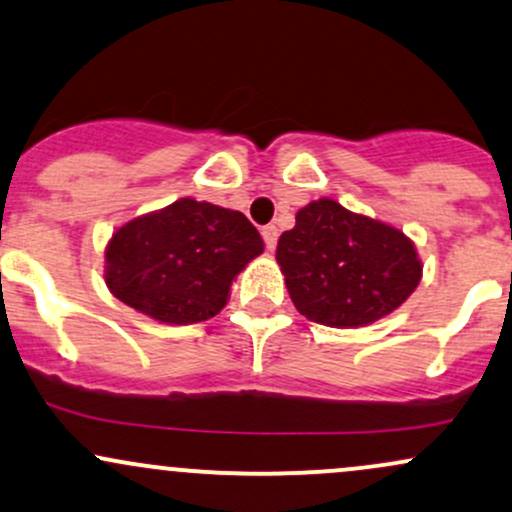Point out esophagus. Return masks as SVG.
Instances as JSON below:
<instances>
[{"label": "esophagus", "instance_id": "1", "mask_svg": "<svg viewBox=\"0 0 512 512\" xmlns=\"http://www.w3.org/2000/svg\"><path fill=\"white\" fill-rule=\"evenodd\" d=\"M262 238H265L267 250H274V247H277V238H279L277 226H265V228H262Z\"/></svg>", "mask_w": 512, "mask_h": 512}]
</instances>
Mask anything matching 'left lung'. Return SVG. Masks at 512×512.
Wrapping results in <instances>:
<instances>
[{"label":"left lung","mask_w":512,"mask_h":512,"mask_svg":"<svg viewBox=\"0 0 512 512\" xmlns=\"http://www.w3.org/2000/svg\"><path fill=\"white\" fill-rule=\"evenodd\" d=\"M291 301L330 328H364L389 316L423 279L415 243L384 221L318 199L296 213L277 245Z\"/></svg>","instance_id":"obj_1"}]
</instances>
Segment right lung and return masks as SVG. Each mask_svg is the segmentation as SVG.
I'll use <instances>...</instances> for the list:
<instances>
[{"mask_svg": "<svg viewBox=\"0 0 512 512\" xmlns=\"http://www.w3.org/2000/svg\"><path fill=\"white\" fill-rule=\"evenodd\" d=\"M262 252L243 213L184 196L114 230L104 279L116 299L157 323H201L221 313L235 277Z\"/></svg>", "mask_w": 512, "mask_h": 512, "instance_id": "1", "label": "right lung"}]
</instances>
